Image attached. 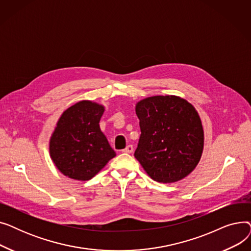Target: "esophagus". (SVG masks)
Wrapping results in <instances>:
<instances>
[{"instance_id": "1", "label": "esophagus", "mask_w": 251, "mask_h": 251, "mask_svg": "<svg viewBox=\"0 0 251 251\" xmlns=\"http://www.w3.org/2000/svg\"><path fill=\"white\" fill-rule=\"evenodd\" d=\"M133 146H131V144H129V146H127L122 151L123 152H126V153H131V152H133Z\"/></svg>"}]
</instances>
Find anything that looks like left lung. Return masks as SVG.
<instances>
[{
  "label": "left lung",
  "mask_w": 251,
  "mask_h": 251,
  "mask_svg": "<svg viewBox=\"0 0 251 251\" xmlns=\"http://www.w3.org/2000/svg\"><path fill=\"white\" fill-rule=\"evenodd\" d=\"M140 137L134 156L151 179L173 183L189 175L203 149V130L193 105L175 96H156L136 104Z\"/></svg>",
  "instance_id": "8db88e82"
}]
</instances>
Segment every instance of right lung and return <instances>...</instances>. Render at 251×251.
<instances>
[{
    "instance_id": "right-lung-1",
    "label": "right lung",
    "mask_w": 251,
    "mask_h": 251,
    "mask_svg": "<svg viewBox=\"0 0 251 251\" xmlns=\"http://www.w3.org/2000/svg\"><path fill=\"white\" fill-rule=\"evenodd\" d=\"M103 107L82 100L66 110L50 141V153L57 168L75 180H89L116 155L100 131Z\"/></svg>"
}]
</instances>
